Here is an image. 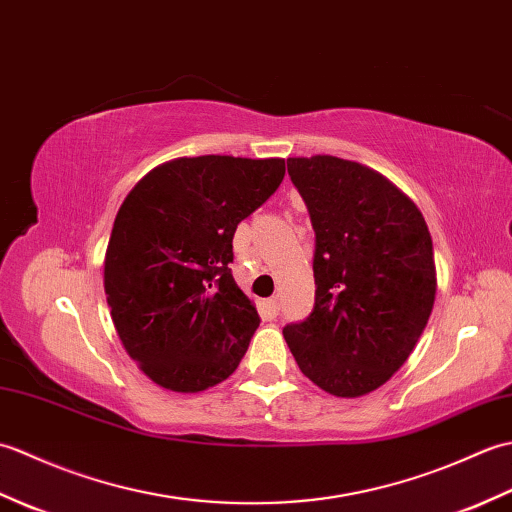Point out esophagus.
<instances>
[{
  "instance_id": "1",
  "label": "esophagus",
  "mask_w": 512,
  "mask_h": 512,
  "mask_svg": "<svg viewBox=\"0 0 512 512\" xmlns=\"http://www.w3.org/2000/svg\"><path fill=\"white\" fill-rule=\"evenodd\" d=\"M264 308H266V314L270 319H275L277 314H279V299L277 297H273V299H266L264 301Z\"/></svg>"
}]
</instances>
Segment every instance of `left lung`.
<instances>
[{
    "label": "left lung",
    "instance_id": "1",
    "mask_svg": "<svg viewBox=\"0 0 512 512\" xmlns=\"http://www.w3.org/2000/svg\"><path fill=\"white\" fill-rule=\"evenodd\" d=\"M314 228V308L284 339L332 396L385 385L416 347L436 299V264L418 206L385 176L336 156L288 158Z\"/></svg>",
    "mask_w": 512,
    "mask_h": 512
}]
</instances>
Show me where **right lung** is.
I'll list each match as a JSON object with an SVG mask.
<instances>
[{
	"label": "right lung",
	"mask_w": 512,
	"mask_h": 512,
	"mask_svg": "<svg viewBox=\"0 0 512 512\" xmlns=\"http://www.w3.org/2000/svg\"><path fill=\"white\" fill-rule=\"evenodd\" d=\"M281 158L198 156L149 171L116 213L105 295L127 354L195 394L231 376L259 325L231 273L237 224L273 195Z\"/></svg>",
	"instance_id": "right-lung-1"
}]
</instances>
